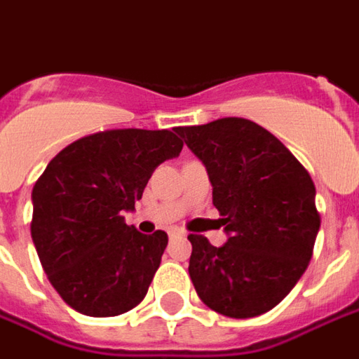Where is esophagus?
<instances>
[{
	"label": "esophagus",
	"mask_w": 359,
	"mask_h": 359,
	"mask_svg": "<svg viewBox=\"0 0 359 359\" xmlns=\"http://www.w3.org/2000/svg\"><path fill=\"white\" fill-rule=\"evenodd\" d=\"M168 234H170V238H174V236H180V234H182V232L177 231V229H172V231L168 232Z\"/></svg>",
	"instance_id": "1"
}]
</instances>
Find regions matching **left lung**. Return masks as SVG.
Masks as SVG:
<instances>
[{
	"label": "left lung",
	"instance_id": "left-lung-1",
	"mask_svg": "<svg viewBox=\"0 0 359 359\" xmlns=\"http://www.w3.org/2000/svg\"><path fill=\"white\" fill-rule=\"evenodd\" d=\"M207 168L212 205L226 232L222 246L189 234V276L215 313L250 318L283 301L305 273L320 217L315 184L269 130L248 118L226 117L177 127Z\"/></svg>",
	"mask_w": 359,
	"mask_h": 359
}]
</instances>
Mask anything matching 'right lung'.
I'll return each instance as SVG.
<instances>
[{"mask_svg": "<svg viewBox=\"0 0 359 359\" xmlns=\"http://www.w3.org/2000/svg\"><path fill=\"white\" fill-rule=\"evenodd\" d=\"M184 142L172 130L117 128L52 158L33 187L31 236L44 273L74 311L117 316L144 299L168 234L125 222L158 165Z\"/></svg>", "mask_w": 359, "mask_h": 359, "instance_id": "right-lung-1", "label": "right lung"}]
</instances>
